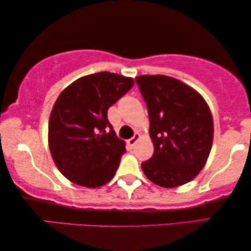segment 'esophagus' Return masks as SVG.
<instances>
[{
    "instance_id": "obj_1",
    "label": "esophagus",
    "mask_w": 251,
    "mask_h": 251,
    "mask_svg": "<svg viewBox=\"0 0 251 251\" xmlns=\"http://www.w3.org/2000/svg\"><path fill=\"white\" fill-rule=\"evenodd\" d=\"M139 139H140V134H139V133H134V136L128 140V145L131 146V147H133V146L136 145L137 142H138Z\"/></svg>"
}]
</instances>
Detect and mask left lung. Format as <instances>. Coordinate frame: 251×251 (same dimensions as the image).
Returning a JSON list of instances; mask_svg holds the SVG:
<instances>
[{
	"mask_svg": "<svg viewBox=\"0 0 251 251\" xmlns=\"http://www.w3.org/2000/svg\"><path fill=\"white\" fill-rule=\"evenodd\" d=\"M136 82L148 107L153 155L141 164L149 180L173 188L194 178L213 142V119L194 88L165 75H141Z\"/></svg>",
	"mask_w": 251,
	"mask_h": 251,
	"instance_id": "left-lung-1",
	"label": "left lung"
}]
</instances>
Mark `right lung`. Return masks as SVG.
I'll list each match as a JSON object with an SVG mask.
<instances>
[{
    "mask_svg": "<svg viewBox=\"0 0 251 251\" xmlns=\"http://www.w3.org/2000/svg\"><path fill=\"white\" fill-rule=\"evenodd\" d=\"M133 84L131 77L96 73L76 79L56 100L49 118V149L72 183L95 188L113 178L126 142L115 134L107 110Z\"/></svg>",
    "mask_w": 251,
    "mask_h": 251,
    "instance_id": "right-lung-1",
    "label": "right lung"
}]
</instances>
